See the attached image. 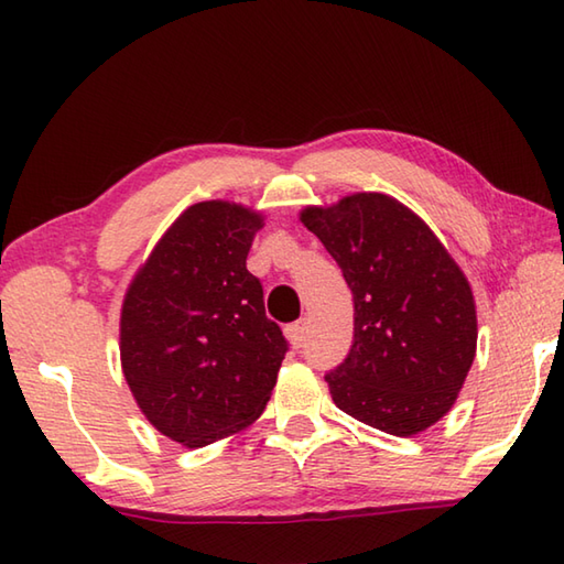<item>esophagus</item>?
<instances>
[{
	"instance_id": "obj_1",
	"label": "esophagus",
	"mask_w": 564,
	"mask_h": 564,
	"mask_svg": "<svg viewBox=\"0 0 564 564\" xmlns=\"http://www.w3.org/2000/svg\"><path fill=\"white\" fill-rule=\"evenodd\" d=\"M285 337L293 346H303L305 337H307V319H297L293 325L285 327Z\"/></svg>"
}]
</instances>
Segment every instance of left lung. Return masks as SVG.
Wrapping results in <instances>:
<instances>
[{"instance_id":"left-lung-1","label":"left lung","mask_w":564,"mask_h":564,"mask_svg":"<svg viewBox=\"0 0 564 564\" xmlns=\"http://www.w3.org/2000/svg\"><path fill=\"white\" fill-rule=\"evenodd\" d=\"M301 223L354 293V344L325 376L341 412L414 436L451 412L477 349L473 289L431 227L398 198L351 194Z\"/></svg>"}]
</instances>
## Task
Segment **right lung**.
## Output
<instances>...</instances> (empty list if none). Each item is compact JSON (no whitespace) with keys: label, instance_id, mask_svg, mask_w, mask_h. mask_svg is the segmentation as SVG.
Returning a JSON list of instances; mask_svg holds the SVG:
<instances>
[{"label":"right lung","instance_id":"add662e5","mask_svg":"<svg viewBox=\"0 0 564 564\" xmlns=\"http://www.w3.org/2000/svg\"><path fill=\"white\" fill-rule=\"evenodd\" d=\"M263 215L230 200L186 208L130 281L121 366L148 422L186 448L267 410L289 344L267 317L247 254Z\"/></svg>","mask_w":564,"mask_h":564}]
</instances>
